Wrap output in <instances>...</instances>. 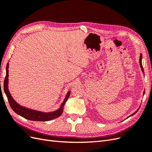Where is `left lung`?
<instances>
[{
	"instance_id": "8db88e82",
	"label": "left lung",
	"mask_w": 152,
	"mask_h": 152,
	"mask_svg": "<svg viewBox=\"0 0 152 152\" xmlns=\"http://www.w3.org/2000/svg\"><path fill=\"white\" fill-rule=\"evenodd\" d=\"M142 54H140V67L141 68V70H142V73H143V74H144V70H143V68H142ZM145 91H144V92H143V95L145 94ZM139 109L140 108H138V109H137V110H136V111L134 112V113H133L132 115H130V116H132V115H134L135 114V113H137V111H138V110H139ZM129 116V117H130Z\"/></svg>"
}]
</instances>
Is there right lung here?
Wrapping results in <instances>:
<instances>
[{"label": "right lung", "mask_w": 152, "mask_h": 152, "mask_svg": "<svg viewBox=\"0 0 152 152\" xmlns=\"http://www.w3.org/2000/svg\"><path fill=\"white\" fill-rule=\"evenodd\" d=\"M8 68H9V63L7 64V66H6V75L4 82V89L7 97L9 103H10V107L12 109L14 112H16L17 114L20 115V116L28 119V120L34 121H48L53 120L54 118H56L61 115L63 112L64 105H65L68 97L70 96V91H68L67 93L66 97L65 99H64L63 103L61 104L60 108L54 112L45 113V112H42L39 111H36V110H34L29 108H26L25 107H22V106L20 105L19 104H18L16 102V101L13 99V98L11 95L10 91H9Z\"/></svg>", "instance_id": "right-lung-1"}]
</instances>
